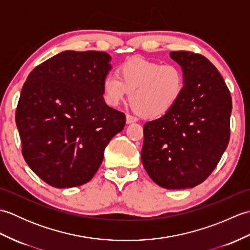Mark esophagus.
I'll return each instance as SVG.
<instances>
[{
	"mask_svg": "<svg viewBox=\"0 0 250 250\" xmlns=\"http://www.w3.org/2000/svg\"><path fill=\"white\" fill-rule=\"evenodd\" d=\"M137 119L135 116H133V115H130V114H128L126 115V124H133V122H136Z\"/></svg>",
	"mask_w": 250,
	"mask_h": 250,
	"instance_id": "34e87169",
	"label": "esophagus"
}]
</instances>
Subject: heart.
I'll return each instance as SVG.
<instances>
[{
  "instance_id": "1",
  "label": "heart",
  "mask_w": 250,
  "mask_h": 250,
  "mask_svg": "<svg viewBox=\"0 0 250 250\" xmlns=\"http://www.w3.org/2000/svg\"><path fill=\"white\" fill-rule=\"evenodd\" d=\"M118 76L108 74L103 79L106 103L117 106L131 93V104L140 115L156 118L178 102L185 88L182 67L174 63L160 64L142 59L124 63Z\"/></svg>"
}]
</instances>
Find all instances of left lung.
I'll use <instances>...</instances> for the list:
<instances>
[{"label":"left lung","instance_id":"obj_1","mask_svg":"<svg viewBox=\"0 0 250 250\" xmlns=\"http://www.w3.org/2000/svg\"><path fill=\"white\" fill-rule=\"evenodd\" d=\"M185 88L167 114L144 125L142 162L157 185L193 188L216 168L230 141L232 99L213 63L200 54L172 51Z\"/></svg>","mask_w":250,"mask_h":250}]
</instances>
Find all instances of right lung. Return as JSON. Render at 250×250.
<instances>
[{"mask_svg":"<svg viewBox=\"0 0 250 250\" xmlns=\"http://www.w3.org/2000/svg\"><path fill=\"white\" fill-rule=\"evenodd\" d=\"M103 51H63L37 65L16 109L25 162L55 188L88 183L105 147L125 125V116L104 102L110 70Z\"/></svg>","mask_w":250,"mask_h":250,"instance_id":"obj_1","label":"right lung"}]
</instances>
